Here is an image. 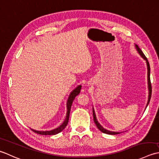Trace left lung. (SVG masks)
Here are the masks:
<instances>
[{
  "label": "left lung",
  "mask_w": 159,
  "mask_h": 159,
  "mask_svg": "<svg viewBox=\"0 0 159 159\" xmlns=\"http://www.w3.org/2000/svg\"><path fill=\"white\" fill-rule=\"evenodd\" d=\"M135 47H136V49L137 50V51L139 52V53L140 54V56L143 58V59L146 61V63H147V67H148V90H149V96H148V101L147 103V106L146 107L148 106L149 104V102L150 101V99H151V95H152V86H151V82H150V64H149V62L148 61L147 57H145V55L143 54V53L142 52V51L139 48V47H138V45L135 44ZM93 119H94V122H95V124H96L97 127L99 129L100 131L102 132L103 133H105V134H119V132H112V131H109L108 129H106L105 128H103L102 126L100 125L98 121V119L96 118V115H95V111H94V109L93 108Z\"/></svg>",
  "instance_id": "8db88e82"
}]
</instances>
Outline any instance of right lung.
Masks as SVG:
<instances>
[{"label":"right lung","instance_id":"obj_1","mask_svg":"<svg viewBox=\"0 0 159 159\" xmlns=\"http://www.w3.org/2000/svg\"><path fill=\"white\" fill-rule=\"evenodd\" d=\"M81 88H82V86L80 85L78 86H77L76 88L74 89L72 92L70 93V95L68 98L67 100V103H66V106H67V112H66V116L65 118V120L64 121V122L60 125L59 127L52 129V130H49V131H38V130H35L34 129H31L32 131H34V132L39 134L41 135H55L57 134L58 133H60V132H61L63 129L66 128V126L68 124V122H69V115H70V108L71 106H72V103L74 99L75 98V97L79 95V93H80V90Z\"/></svg>","mask_w":159,"mask_h":159}]
</instances>
